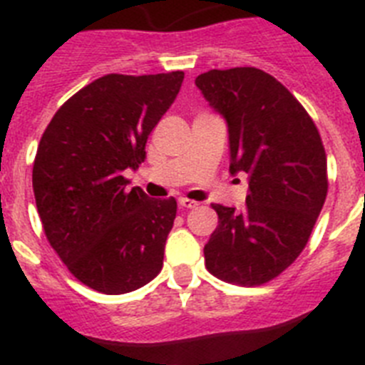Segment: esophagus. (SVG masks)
<instances>
[{
	"label": "esophagus",
	"mask_w": 365,
	"mask_h": 365,
	"mask_svg": "<svg viewBox=\"0 0 365 365\" xmlns=\"http://www.w3.org/2000/svg\"><path fill=\"white\" fill-rule=\"evenodd\" d=\"M179 205L182 206V208H186V210H190V208H195V206H199V202L192 201V199H188V197H180Z\"/></svg>",
	"instance_id": "obj_1"
}]
</instances>
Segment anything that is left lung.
Returning a JSON list of instances; mask_svg holds the SVG:
<instances>
[{
  "label": "left lung",
  "instance_id": "left-lung-1",
  "mask_svg": "<svg viewBox=\"0 0 365 365\" xmlns=\"http://www.w3.org/2000/svg\"><path fill=\"white\" fill-rule=\"evenodd\" d=\"M195 86L228 122L230 172L248 173L245 208L212 205L219 225L205 245L208 272L257 287L292 265L327 197L320 131L282 82L256 67L212 69Z\"/></svg>",
  "mask_w": 365,
  "mask_h": 365
}]
</instances>
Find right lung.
I'll return each instance as SVG.
<instances>
[{
  "label": "right lung",
  "instance_id": "obj_1",
  "mask_svg": "<svg viewBox=\"0 0 365 365\" xmlns=\"http://www.w3.org/2000/svg\"><path fill=\"white\" fill-rule=\"evenodd\" d=\"M182 71L106 74L54 113L38 144L32 188L43 232L74 278L124 294L160 272L177 201L150 199L124 170L173 104Z\"/></svg>",
  "mask_w": 365,
  "mask_h": 365
}]
</instances>
